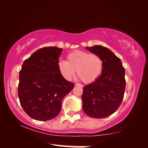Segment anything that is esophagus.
<instances>
[{"mask_svg":"<svg viewBox=\"0 0 148 148\" xmlns=\"http://www.w3.org/2000/svg\"><path fill=\"white\" fill-rule=\"evenodd\" d=\"M75 86H80V87H82V88H83V87H84V86H83V85L79 84H75Z\"/></svg>","mask_w":148,"mask_h":148,"instance_id":"34e87169","label":"esophagus"}]
</instances>
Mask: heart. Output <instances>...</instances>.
<instances>
[{
    "label": "heart",
    "mask_w": 148,
    "mask_h": 148,
    "mask_svg": "<svg viewBox=\"0 0 148 148\" xmlns=\"http://www.w3.org/2000/svg\"><path fill=\"white\" fill-rule=\"evenodd\" d=\"M104 63L101 57L95 53L84 50H75L66 56V60H59L58 68L60 73L66 80L77 75L85 84H90L100 77Z\"/></svg>",
    "instance_id": "1"
}]
</instances>
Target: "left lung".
Returning <instances> with one entry per match:
<instances>
[{
	"label": "left lung",
	"instance_id": "1",
	"mask_svg": "<svg viewBox=\"0 0 148 148\" xmlns=\"http://www.w3.org/2000/svg\"><path fill=\"white\" fill-rule=\"evenodd\" d=\"M101 57L104 67L98 79L84 87L83 110L89 116L102 119L113 114L122 103L125 90V69L119 58L100 45L86 47Z\"/></svg>",
	"mask_w": 148,
	"mask_h": 148
}]
</instances>
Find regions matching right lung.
Instances as JSON below:
<instances>
[{
	"instance_id": "obj_1",
	"label": "right lung",
	"mask_w": 148,
	"mask_h": 148,
	"mask_svg": "<svg viewBox=\"0 0 148 148\" xmlns=\"http://www.w3.org/2000/svg\"><path fill=\"white\" fill-rule=\"evenodd\" d=\"M62 48L44 47L25 60L19 71L18 96L31 118L48 121L58 116L64 96L74 84L66 80L58 68Z\"/></svg>"
}]
</instances>
